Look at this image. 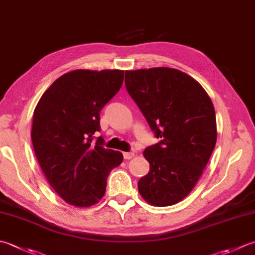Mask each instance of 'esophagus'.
I'll list each match as a JSON object with an SVG mask.
<instances>
[{
  "label": "esophagus",
  "instance_id": "34e87169",
  "mask_svg": "<svg viewBox=\"0 0 255 255\" xmlns=\"http://www.w3.org/2000/svg\"><path fill=\"white\" fill-rule=\"evenodd\" d=\"M134 156V152H124V158L128 160V159H131Z\"/></svg>",
  "mask_w": 255,
  "mask_h": 255
}]
</instances>
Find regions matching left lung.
Segmentation results:
<instances>
[{
	"label": "left lung",
	"instance_id": "1",
	"mask_svg": "<svg viewBox=\"0 0 255 255\" xmlns=\"http://www.w3.org/2000/svg\"><path fill=\"white\" fill-rule=\"evenodd\" d=\"M125 84L161 139L143 151L150 170L138 191L151 206H172L191 192L216 146L211 98L196 79L170 67L126 71Z\"/></svg>",
	"mask_w": 255,
	"mask_h": 255
}]
</instances>
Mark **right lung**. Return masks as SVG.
Wrapping results in <instances>:
<instances>
[{
  "instance_id": "obj_1",
  "label": "right lung",
  "mask_w": 255,
  "mask_h": 255,
  "mask_svg": "<svg viewBox=\"0 0 255 255\" xmlns=\"http://www.w3.org/2000/svg\"><path fill=\"white\" fill-rule=\"evenodd\" d=\"M121 69H76L58 77L33 114L32 142L45 178L68 204L88 208L106 191L107 178L123 162L121 151L103 147L99 113L124 82Z\"/></svg>"
}]
</instances>
